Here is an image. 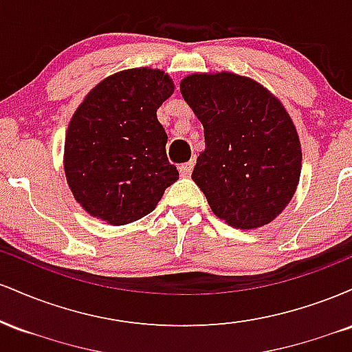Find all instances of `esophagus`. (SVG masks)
<instances>
[{
  "instance_id": "esophagus-1",
  "label": "esophagus",
  "mask_w": 352,
  "mask_h": 352,
  "mask_svg": "<svg viewBox=\"0 0 352 352\" xmlns=\"http://www.w3.org/2000/svg\"><path fill=\"white\" fill-rule=\"evenodd\" d=\"M193 165H195V160H188L187 164H182L180 167H179V172H180V175L182 177H188L190 175V172L193 170Z\"/></svg>"
}]
</instances>
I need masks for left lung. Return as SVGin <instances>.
<instances>
[{"label": "left lung", "instance_id": "obj_1", "mask_svg": "<svg viewBox=\"0 0 352 352\" xmlns=\"http://www.w3.org/2000/svg\"><path fill=\"white\" fill-rule=\"evenodd\" d=\"M180 92L204 125L192 179L212 212L233 228L268 225L301 175L300 137L285 106L254 79L228 71L190 74Z\"/></svg>", "mask_w": 352, "mask_h": 352}]
</instances>
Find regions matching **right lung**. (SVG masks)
<instances>
[{"label":"right lung","mask_w":352,"mask_h":352,"mask_svg":"<svg viewBox=\"0 0 352 352\" xmlns=\"http://www.w3.org/2000/svg\"><path fill=\"white\" fill-rule=\"evenodd\" d=\"M173 89L167 72L134 67L100 80L76 109L64 142V173L91 217L114 227L132 223L179 180L157 119Z\"/></svg>","instance_id":"1"}]
</instances>
